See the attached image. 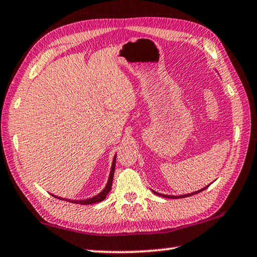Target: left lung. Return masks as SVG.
I'll return each mask as SVG.
<instances>
[{
    "label": "left lung",
    "instance_id": "left-lung-1",
    "mask_svg": "<svg viewBox=\"0 0 257 257\" xmlns=\"http://www.w3.org/2000/svg\"><path fill=\"white\" fill-rule=\"evenodd\" d=\"M211 184V183H210ZM209 184V185H210ZM209 185H207V186H205V187H202L201 190H198V191H195V192H192V193H187V194H181V195H170V194H164V193H159V192H157V191H154V190H152V192L153 193H156L157 195H160V197H164V198H170V199H181V198H186V197H190V195H193V194H197V193H199V192H201V191H203V190H206L207 187H208Z\"/></svg>",
    "mask_w": 257,
    "mask_h": 257
}]
</instances>
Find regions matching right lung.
Instances as JSON below:
<instances>
[{"label": "right lung", "mask_w": 257, "mask_h": 257, "mask_svg": "<svg viewBox=\"0 0 257 257\" xmlns=\"http://www.w3.org/2000/svg\"><path fill=\"white\" fill-rule=\"evenodd\" d=\"M115 158H116V154L113 158L112 166H111V172H109L108 180H107L106 185H105L104 189L101 190L98 194L93 195V197H91V198L82 199V200H73V199L62 198V197H58V195H55V194H52V197H55L57 199H62V200H65V201H70L72 203H79V205H91V203H97V202L103 201L104 199L106 198V195L108 194L109 191H111V189H112V182H113V176H114V170H115Z\"/></svg>", "instance_id": "right-lung-1"}]
</instances>
